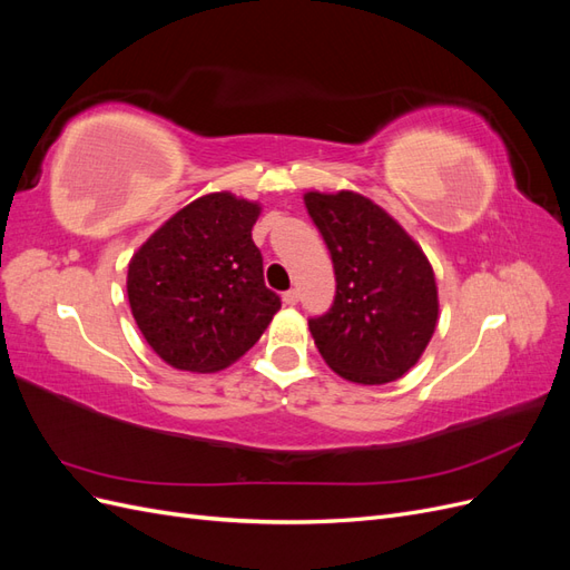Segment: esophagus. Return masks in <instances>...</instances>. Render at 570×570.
I'll return each mask as SVG.
<instances>
[{"mask_svg":"<svg viewBox=\"0 0 570 570\" xmlns=\"http://www.w3.org/2000/svg\"><path fill=\"white\" fill-rule=\"evenodd\" d=\"M283 302H285L287 306H295V304L299 302V292H297V289H287L285 295H283Z\"/></svg>","mask_w":570,"mask_h":570,"instance_id":"esophagus-1","label":"esophagus"}]
</instances>
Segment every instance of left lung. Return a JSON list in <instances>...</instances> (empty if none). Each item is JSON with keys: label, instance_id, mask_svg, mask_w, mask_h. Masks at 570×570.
I'll return each instance as SVG.
<instances>
[{"label": "left lung", "instance_id": "obj_1", "mask_svg": "<svg viewBox=\"0 0 570 570\" xmlns=\"http://www.w3.org/2000/svg\"><path fill=\"white\" fill-rule=\"evenodd\" d=\"M335 268L331 312L308 321L323 361L344 381L385 385L419 364L440 316L421 245L383 206L340 193L304 195Z\"/></svg>", "mask_w": 570, "mask_h": 570}]
</instances>
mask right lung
<instances>
[{
    "label": "right lung",
    "instance_id": "add662e5",
    "mask_svg": "<svg viewBox=\"0 0 570 570\" xmlns=\"http://www.w3.org/2000/svg\"><path fill=\"white\" fill-rule=\"evenodd\" d=\"M262 204L233 193L189 202L128 264V302L149 347L168 366L216 373L264 335L281 297L264 283L252 239Z\"/></svg>",
    "mask_w": 570,
    "mask_h": 570
}]
</instances>
